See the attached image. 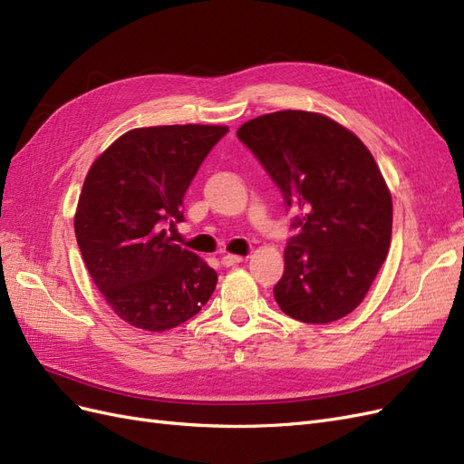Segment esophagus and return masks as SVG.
<instances>
[{
  "label": "esophagus",
  "instance_id": "esophagus-1",
  "mask_svg": "<svg viewBox=\"0 0 464 464\" xmlns=\"http://www.w3.org/2000/svg\"><path fill=\"white\" fill-rule=\"evenodd\" d=\"M244 256H236V254H228V256H224L222 257V265L224 266H234V265H237V263H244Z\"/></svg>",
  "mask_w": 464,
  "mask_h": 464
}]
</instances>
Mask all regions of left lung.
I'll return each mask as SVG.
<instances>
[{"label": "left lung", "mask_w": 464, "mask_h": 464, "mask_svg": "<svg viewBox=\"0 0 464 464\" xmlns=\"http://www.w3.org/2000/svg\"><path fill=\"white\" fill-rule=\"evenodd\" d=\"M237 137L298 213L285 275L273 288L280 310L304 323L354 312L382 269L392 230L391 191L368 147L339 121L304 110L249 120Z\"/></svg>", "instance_id": "1"}]
</instances>
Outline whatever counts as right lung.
Returning <instances> with one entry per match:
<instances>
[{
  "instance_id": "1",
  "label": "right lung",
  "mask_w": 464,
  "mask_h": 464,
  "mask_svg": "<svg viewBox=\"0 0 464 464\" xmlns=\"http://www.w3.org/2000/svg\"><path fill=\"white\" fill-rule=\"evenodd\" d=\"M227 125H154L118 137L82 184L75 236L106 304L130 325L162 333L201 312L217 271L172 244L184 195Z\"/></svg>"
}]
</instances>
